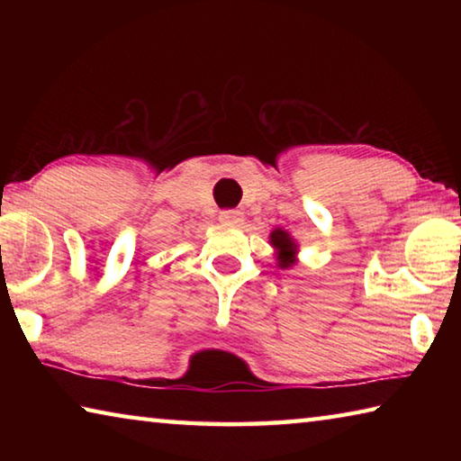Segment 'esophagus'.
I'll use <instances>...</instances> for the list:
<instances>
[{"instance_id":"1","label":"esophagus","mask_w":461,"mask_h":461,"mask_svg":"<svg viewBox=\"0 0 461 461\" xmlns=\"http://www.w3.org/2000/svg\"><path fill=\"white\" fill-rule=\"evenodd\" d=\"M220 221L228 225H240L244 221V213L238 212V209H228V212L220 213Z\"/></svg>"}]
</instances>
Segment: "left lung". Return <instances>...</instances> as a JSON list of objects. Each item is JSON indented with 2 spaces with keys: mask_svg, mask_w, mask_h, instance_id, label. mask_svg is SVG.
I'll return each mask as SVG.
<instances>
[{
  "mask_svg": "<svg viewBox=\"0 0 461 461\" xmlns=\"http://www.w3.org/2000/svg\"><path fill=\"white\" fill-rule=\"evenodd\" d=\"M270 246L275 248V254H276V267L278 268H293L299 258H296V254H299V244H296V240L283 228H276L270 231Z\"/></svg>",
  "mask_w": 461,
  "mask_h": 461,
  "instance_id": "8db88e82",
  "label": "left lung"
}]
</instances>
